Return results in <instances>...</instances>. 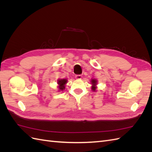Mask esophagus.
Returning <instances> with one entry per match:
<instances>
[{"mask_svg":"<svg viewBox=\"0 0 152 152\" xmlns=\"http://www.w3.org/2000/svg\"><path fill=\"white\" fill-rule=\"evenodd\" d=\"M75 78L77 80H81L82 79V76L80 75H77L75 76Z\"/></svg>","mask_w":152,"mask_h":152,"instance_id":"1","label":"esophagus"}]
</instances>
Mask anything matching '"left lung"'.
Listing matches in <instances>:
<instances>
[{"mask_svg":"<svg viewBox=\"0 0 152 152\" xmlns=\"http://www.w3.org/2000/svg\"><path fill=\"white\" fill-rule=\"evenodd\" d=\"M91 90L93 92L97 91V85L98 84V81L97 79H91Z\"/></svg>","mask_w":152,"mask_h":152,"instance_id":"1","label":"left lung"}]
</instances>
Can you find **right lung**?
I'll return each mask as SVG.
<instances>
[{"label": "right lung", "instance_id": "obj_1", "mask_svg": "<svg viewBox=\"0 0 152 152\" xmlns=\"http://www.w3.org/2000/svg\"><path fill=\"white\" fill-rule=\"evenodd\" d=\"M68 80L67 79H59L57 80L58 92L62 91L65 89V86L67 84Z\"/></svg>", "mask_w": 152, "mask_h": 152}]
</instances>
